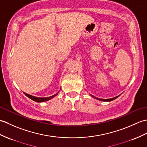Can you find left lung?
<instances>
[{
  "label": "left lung",
  "instance_id": "8db88e82",
  "mask_svg": "<svg viewBox=\"0 0 147 147\" xmlns=\"http://www.w3.org/2000/svg\"><path fill=\"white\" fill-rule=\"evenodd\" d=\"M90 96H92L93 98H95V99H96V100H100V101H113V100H115V99H116V98H117L119 96H120V95H118V96H115V97H114V98H109V99H100V98H98L95 97V96H93V95H91V94H90Z\"/></svg>",
  "mask_w": 147,
  "mask_h": 147
}]
</instances>
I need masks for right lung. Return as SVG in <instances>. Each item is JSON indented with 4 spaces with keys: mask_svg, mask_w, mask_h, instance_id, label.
<instances>
[{
    "mask_svg": "<svg viewBox=\"0 0 147 147\" xmlns=\"http://www.w3.org/2000/svg\"><path fill=\"white\" fill-rule=\"evenodd\" d=\"M61 90V89H60ZM58 93H59V91H58ZM58 93H56L55 94L53 95V96H51L49 97H45V98H41V97H37V96H32V95H30V94H28L26 93H24L26 96L28 97L29 98L31 99L32 100L36 102H38V103H41V102H44V101H49L51 99H52L53 98L55 97L58 94Z\"/></svg>",
    "mask_w": 147,
    "mask_h": 147,
    "instance_id": "obj_1",
    "label": "right lung"
}]
</instances>
